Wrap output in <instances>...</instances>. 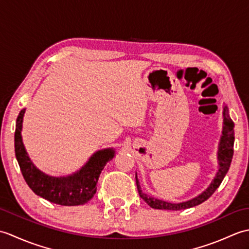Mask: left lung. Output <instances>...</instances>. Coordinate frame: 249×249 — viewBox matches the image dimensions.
Here are the masks:
<instances>
[{"instance_id": "1", "label": "left lung", "mask_w": 249, "mask_h": 249, "mask_svg": "<svg viewBox=\"0 0 249 249\" xmlns=\"http://www.w3.org/2000/svg\"><path fill=\"white\" fill-rule=\"evenodd\" d=\"M223 116H224L223 136L220 137L218 152H217L218 171L216 173L213 182L210 184V186L206 188L202 194H200L199 196H197V197L181 203L166 202V201L150 197V196H147L146 194L142 192L139 179L137 178V173H136V184H137V188H138L139 196L151 206V208L157 209V210H168V211H179V210L193 208V206L199 205L202 202H204L205 200H208L211 196L215 193V190L219 187V185L221 184V182H223L224 178L226 177V174L230 168L232 157H233V144H234V123L229 116L227 106L224 107Z\"/></svg>"}]
</instances>
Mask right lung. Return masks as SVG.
Wrapping results in <instances>:
<instances>
[{
  "label": "right lung",
  "mask_w": 249,
  "mask_h": 249,
  "mask_svg": "<svg viewBox=\"0 0 249 249\" xmlns=\"http://www.w3.org/2000/svg\"><path fill=\"white\" fill-rule=\"evenodd\" d=\"M24 112L25 109L20 111L16 122L15 153L26 184L37 196L52 203L67 206L87 203L96 193L100 172L114 157V150L105 149L94 153L80 170L68 177L47 176L33 165L24 149L21 137Z\"/></svg>",
  "instance_id": "add662e5"
}]
</instances>
